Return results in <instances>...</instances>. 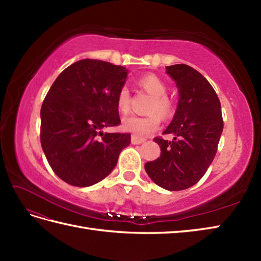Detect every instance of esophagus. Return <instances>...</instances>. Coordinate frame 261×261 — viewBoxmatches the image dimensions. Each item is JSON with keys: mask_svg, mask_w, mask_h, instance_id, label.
Masks as SVG:
<instances>
[{"mask_svg": "<svg viewBox=\"0 0 261 261\" xmlns=\"http://www.w3.org/2000/svg\"><path fill=\"white\" fill-rule=\"evenodd\" d=\"M145 141L146 139H143V138H138L136 136L131 137V142L134 143V145H140V143H143Z\"/></svg>", "mask_w": 261, "mask_h": 261, "instance_id": "1", "label": "esophagus"}]
</instances>
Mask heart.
<instances>
[{
	"label": "heart",
	"mask_w": 261,
	"mask_h": 261,
	"mask_svg": "<svg viewBox=\"0 0 261 261\" xmlns=\"http://www.w3.org/2000/svg\"><path fill=\"white\" fill-rule=\"evenodd\" d=\"M138 84L143 90L153 95V99L148 108L146 116L130 115L122 120V127L131 132L136 137H146L156 131L160 123L162 116L167 118L173 112V103L167 96L168 87L166 83L154 74H147L138 81ZM116 107L122 114H126L131 110V95L126 86H122L116 95Z\"/></svg>",
	"instance_id": "b5f03b06"
}]
</instances>
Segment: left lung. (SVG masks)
<instances>
[{
	"label": "left lung",
	"instance_id": "1",
	"mask_svg": "<svg viewBox=\"0 0 261 261\" xmlns=\"http://www.w3.org/2000/svg\"><path fill=\"white\" fill-rule=\"evenodd\" d=\"M166 69L178 87L179 102L163 135L175 137L171 141L154 138L162 153L153 162L146 163L145 169L158 186L182 191L195 185L212 164L223 119L220 99L201 73L185 64L167 66Z\"/></svg>",
	"mask_w": 261,
	"mask_h": 261
}]
</instances>
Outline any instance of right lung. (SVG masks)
<instances>
[{"instance_id":"right-lung-1","label":"right lung","mask_w":261,"mask_h":261,"mask_svg":"<svg viewBox=\"0 0 261 261\" xmlns=\"http://www.w3.org/2000/svg\"><path fill=\"white\" fill-rule=\"evenodd\" d=\"M126 74L123 66L82 59L63 70L48 91L40 111L41 147L54 173L67 184H96L130 145V134L102 131L121 123L116 95Z\"/></svg>"}]
</instances>
